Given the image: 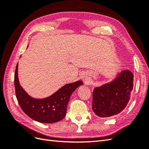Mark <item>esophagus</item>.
I'll return each mask as SVG.
<instances>
[{"mask_svg": "<svg viewBox=\"0 0 149 149\" xmlns=\"http://www.w3.org/2000/svg\"><path fill=\"white\" fill-rule=\"evenodd\" d=\"M84 78V81H85V83H86L87 82H88V81L87 80L88 79H87L86 78Z\"/></svg>", "mask_w": 149, "mask_h": 149, "instance_id": "obj_1", "label": "esophagus"}]
</instances>
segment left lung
Segmentation results:
<instances>
[{
	"label": "left lung",
	"mask_w": 149,
	"mask_h": 149,
	"mask_svg": "<svg viewBox=\"0 0 149 149\" xmlns=\"http://www.w3.org/2000/svg\"><path fill=\"white\" fill-rule=\"evenodd\" d=\"M134 74L128 70L122 71L112 81L94 89L92 109L101 118L119 114L127 105L133 89Z\"/></svg>",
	"instance_id": "8db88e82"
}]
</instances>
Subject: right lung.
Returning <instances> with one entry per match:
<instances>
[{
    "label": "right lung",
    "mask_w": 149,
    "mask_h": 149,
    "mask_svg": "<svg viewBox=\"0 0 149 149\" xmlns=\"http://www.w3.org/2000/svg\"><path fill=\"white\" fill-rule=\"evenodd\" d=\"M83 84L81 81L66 84L48 97L35 99L20 86L18 78V63L16 66L14 84L18 102L26 115L41 123H54L63 119L72 93Z\"/></svg>",
    "instance_id": "add662e5"
}]
</instances>
